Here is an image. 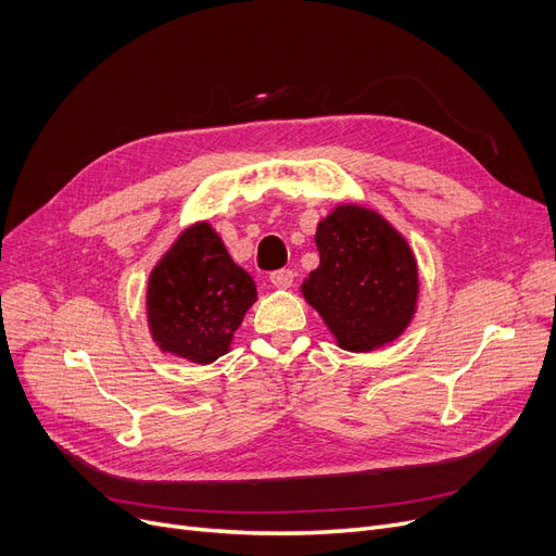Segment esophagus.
Instances as JSON below:
<instances>
[{"instance_id":"1","label":"esophagus","mask_w":556,"mask_h":556,"mask_svg":"<svg viewBox=\"0 0 556 556\" xmlns=\"http://www.w3.org/2000/svg\"><path fill=\"white\" fill-rule=\"evenodd\" d=\"M293 279H295V273L293 270H286V268L270 275V283L275 288H279V290H286V288L293 286Z\"/></svg>"}]
</instances>
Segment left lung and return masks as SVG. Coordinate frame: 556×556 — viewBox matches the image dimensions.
I'll return each mask as SVG.
<instances>
[{
  "label": "left lung",
  "mask_w": 556,
  "mask_h": 556,
  "mask_svg": "<svg viewBox=\"0 0 556 556\" xmlns=\"http://www.w3.org/2000/svg\"><path fill=\"white\" fill-rule=\"evenodd\" d=\"M319 266L304 279V300L338 346L374 352L413 323L419 298L417 258L401 233L361 204H338L317 223Z\"/></svg>",
  "instance_id": "8db88e82"
}]
</instances>
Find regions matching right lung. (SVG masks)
<instances>
[{"instance_id": "1", "label": "right lung", "mask_w": 556, "mask_h": 556, "mask_svg": "<svg viewBox=\"0 0 556 556\" xmlns=\"http://www.w3.org/2000/svg\"><path fill=\"white\" fill-rule=\"evenodd\" d=\"M256 302L254 279L231 261L210 223L187 227L151 270L146 315L160 352L210 365Z\"/></svg>"}]
</instances>
